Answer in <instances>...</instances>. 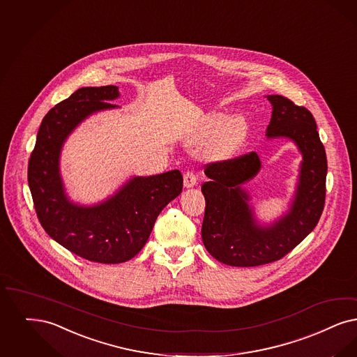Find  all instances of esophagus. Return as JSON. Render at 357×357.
Listing matches in <instances>:
<instances>
[{
    "label": "esophagus",
    "mask_w": 357,
    "mask_h": 357,
    "mask_svg": "<svg viewBox=\"0 0 357 357\" xmlns=\"http://www.w3.org/2000/svg\"><path fill=\"white\" fill-rule=\"evenodd\" d=\"M183 183L185 188H191L198 183V178L194 172H187L183 176Z\"/></svg>",
    "instance_id": "esophagus-1"
}]
</instances>
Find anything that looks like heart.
<instances>
[{
	"label": "heart",
	"mask_w": 357,
	"mask_h": 357,
	"mask_svg": "<svg viewBox=\"0 0 357 357\" xmlns=\"http://www.w3.org/2000/svg\"><path fill=\"white\" fill-rule=\"evenodd\" d=\"M214 135L208 141L207 150L214 157L226 158L232 155L244 142L247 137V123L242 116L229 118L223 113L210 115L200 130V138L210 134Z\"/></svg>",
	"instance_id": "1"
}]
</instances>
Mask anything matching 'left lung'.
Masks as SVG:
<instances>
[{
  "instance_id": "8db88e82",
  "label": "left lung",
  "mask_w": 357,
  "mask_h": 357,
  "mask_svg": "<svg viewBox=\"0 0 357 357\" xmlns=\"http://www.w3.org/2000/svg\"><path fill=\"white\" fill-rule=\"evenodd\" d=\"M272 106L267 139L285 138L300 154L299 176L284 214L271 223H260L251 195L243 187L261 169L257 153L210 163L202 185L206 211L202 239L206 250L227 266L255 267L279 260L316 227L326 199L327 157L316 130L314 115L282 96H266Z\"/></svg>"
}]
</instances>
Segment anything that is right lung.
<instances>
[{
	"label": "right lung",
	"mask_w": 357,
	"mask_h": 357,
	"mask_svg": "<svg viewBox=\"0 0 357 357\" xmlns=\"http://www.w3.org/2000/svg\"><path fill=\"white\" fill-rule=\"evenodd\" d=\"M116 86L81 87L45 115L30 155L28 182L37 216L47 235L90 261L116 264L135 257L160 211L183 187L179 170L132 176L113 195L86 206L73 202L61 176L62 147L90 115L118 109Z\"/></svg>",
	"instance_id": "obj_1"
}]
</instances>
